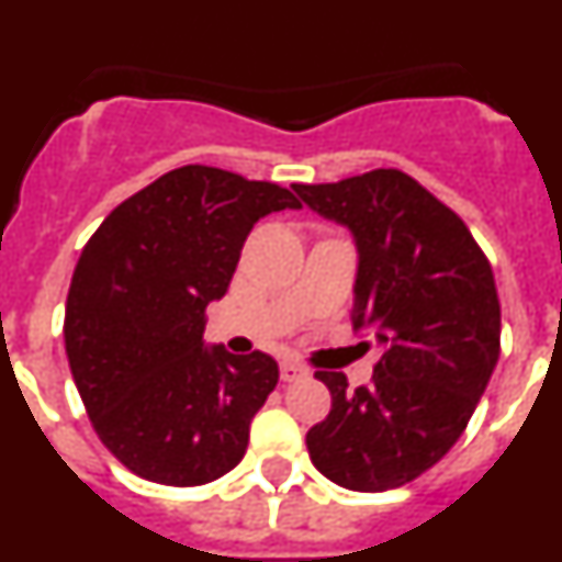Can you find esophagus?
Masks as SVG:
<instances>
[{"label": "esophagus", "mask_w": 562, "mask_h": 562, "mask_svg": "<svg viewBox=\"0 0 562 562\" xmlns=\"http://www.w3.org/2000/svg\"><path fill=\"white\" fill-rule=\"evenodd\" d=\"M306 374H310V371H306L304 366H297V362H292V360H284V362H281V380H284V382L304 380Z\"/></svg>", "instance_id": "esophagus-1"}]
</instances>
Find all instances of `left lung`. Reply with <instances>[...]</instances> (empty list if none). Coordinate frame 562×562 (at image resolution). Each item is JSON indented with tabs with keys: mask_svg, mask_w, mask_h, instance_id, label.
<instances>
[{
	"mask_svg": "<svg viewBox=\"0 0 562 562\" xmlns=\"http://www.w3.org/2000/svg\"><path fill=\"white\" fill-rule=\"evenodd\" d=\"M295 193L355 233V329L382 355L369 385L315 371L331 411L306 434L329 481L382 493L419 479L453 448L501 355L493 267L456 211L400 168H374Z\"/></svg>",
	"mask_w": 562,
	"mask_h": 562,
	"instance_id": "left-lung-1",
	"label": "left lung"
}]
</instances>
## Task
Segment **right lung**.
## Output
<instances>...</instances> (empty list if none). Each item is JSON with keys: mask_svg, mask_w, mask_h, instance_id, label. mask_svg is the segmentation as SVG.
I'll return each mask as SVG.
<instances>
[{"mask_svg": "<svg viewBox=\"0 0 562 562\" xmlns=\"http://www.w3.org/2000/svg\"><path fill=\"white\" fill-rule=\"evenodd\" d=\"M301 207L276 182L182 166L132 193L83 245L64 315L69 369L109 453L140 479L200 486L245 459L278 382L270 355L202 340L261 216Z\"/></svg>", "mask_w": 562, "mask_h": 562, "instance_id": "right-lung-1", "label": "right lung"}]
</instances>
